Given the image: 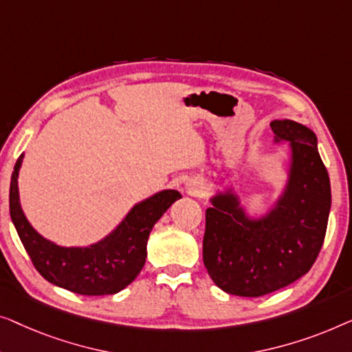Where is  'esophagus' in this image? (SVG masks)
Listing matches in <instances>:
<instances>
[{"label": "esophagus", "mask_w": 352, "mask_h": 352, "mask_svg": "<svg viewBox=\"0 0 352 352\" xmlns=\"http://www.w3.org/2000/svg\"><path fill=\"white\" fill-rule=\"evenodd\" d=\"M202 190H204V182L199 180V178H191V180L186 182V191L190 195H199Z\"/></svg>", "instance_id": "34e87169"}]
</instances>
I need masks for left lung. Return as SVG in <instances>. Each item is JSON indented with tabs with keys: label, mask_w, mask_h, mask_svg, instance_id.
<instances>
[{
	"label": "left lung",
	"mask_w": 352,
	"mask_h": 352,
	"mask_svg": "<svg viewBox=\"0 0 352 352\" xmlns=\"http://www.w3.org/2000/svg\"><path fill=\"white\" fill-rule=\"evenodd\" d=\"M274 142L290 143L289 177L274 207L250 219L228 188L206 210L202 258L226 294L261 296L287 287L311 270L329 221L330 178L316 133L292 120L271 122Z\"/></svg>",
	"instance_id": "1"
}]
</instances>
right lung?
Instances as JSON below:
<instances>
[{
	"mask_svg": "<svg viewBox=\"0 0 352 352\" xmlns=\"http://www.w3.org/2000/svg\"><path fill=\"white\" fill-rule=\"evenodd\" d=\"M19 157L9 188V212L34 268L51 284L79 295H113L131 284L146 260V242L153 226L180 199L175 190L156 192L129 210L124 220L102 241L87 247H62L43 237L30 225L19 199Z\"/></svg>",
	"mask_w": 352,
	"mask_h": 352,
	"instance_id": "right-lung-1",
	"label": "right lung"
}]
</instances>
